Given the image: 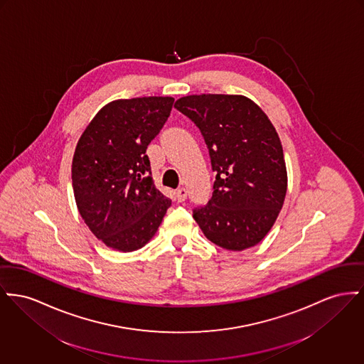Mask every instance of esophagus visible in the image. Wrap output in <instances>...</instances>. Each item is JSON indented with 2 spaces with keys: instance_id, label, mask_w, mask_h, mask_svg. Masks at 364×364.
Returning a JSON list of instances; mask_svg holds the SVG:
<instances>
[{
  "instance_id": "obj_1",
  "label": "esophagus",
  "mask_w": 364,
  "mask_h": 364,
  "mask_svg": "<svg viewBox=\"0 0 364 364\" xmlns=\"http://www.w3.org/2000/svg\"><path fill=\"white\" fill-rule=\"evenodd\" d=\"M176 198H177V200H178V202H184V200H186V198H187V190H186L184 187L178 188V190L176 191Z\"/></svg>"
}]
</instances>
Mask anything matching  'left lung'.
Segmentation results:
<instances>
[{
	"instance_id": "obj_1",
	"label": "left lung",
	"mask_w": 364,
	"mask_h": 364,
	"mask_svg": "<svg viewBox=\"0 0 364 364\" xmlns=\"http://www.w3.org/2000/svg\"><path fill=\"white\" fill-rule=\"evenodd\" d=\"M174 107L199 128L215 171L208 205L193 218L214 245L240 252L256 246L278 218L287 171L278 133L265 112L240 95H191Z\"/></svg>"
}]
</instances>
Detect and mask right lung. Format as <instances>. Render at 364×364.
<instances>
[{
  "mask_svg": "<svg viewBox=\"0 0 364 364\" xmlns=\"http://www.w3.org/2000/svg\"><path fill=\"white\" fill-rule=\"evenodd\" d=\"M173 102L161 96L111 102L75 147L71 178L77 208L93 235L114 250L143 247L171 208V199L154 186L146 151Z\"/></svg>",
  "mask_w": 364,
  "mask_h": 364,
  "instance_id": "right-lung-1",
  "label": "right lung"
}]
</instances>
